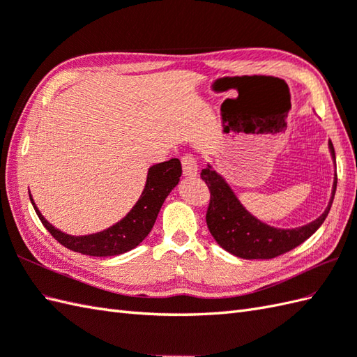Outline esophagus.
Segmentation results:
<instances>
[{
    "instance_id": "34e87169",
    "label": "esophagus",
    "mask_w": 357,
    "mask_h": 357,
    "mask_svg": "<svg viewBox=\"0 0 357 357\" xmlns=\"http://www.w3.org/2000/svg\"><path fill=\"white\" fill-rule=\"evenodd\" d=\"M182 172H184L185 176H196L197 175V162L193 155L185 153L182 156Z\"/></svg>"
}]
</instances>
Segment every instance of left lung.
<instances>
[{
	"label": "left lung",
	"mask_w": 357,
	"mask_h": 357,
	"mask_svg": "<svg viewBox=\"0 0 357 357\" xmlns=\"http://www.w3.org/2000/svg\"><path fill=\"white\" fill-rule=\"evenodd\" d=\"M328 149L331 158L336 162L331 141H328ZM201 178L210 188L206 225H208L211 236L223 250L246 260L273 259V257L291 251L305 242L324 223L331 204H333L337 184L336 176L328 206L317 220L304 227L283 229L266 225L254 218L250 211H246L233 190L227 184V181L216 170H213L210 164L201 172Z\"/></svg>",
	"instance_id": "left-lung-1"
}]
</instances>
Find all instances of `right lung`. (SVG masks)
Returning <instances> with one entry per match:
<instances>
[{
    "mask_svg": "<svg viewBox=\"0 0 357 357\" xmlns=\"http://www.w3.org/2000/svg\"><path fill=\"white\" fill-rule=\"evenodd\" d=\"M182 167L178 158H172L152 165L147 172V181L143 193L126 216L115 225L96 234L70 236L54 228L45 220L30 195V201L38 218L57 242L74 252L94 257H111L134 250L151 233L158 213L173 188L178 185Z\"/></svg>",
    "mask_w": 357,
    "mask_h": 357,
    "instance_id": "right-lung-1",
    "label": "right lung"
}]
</instances>
